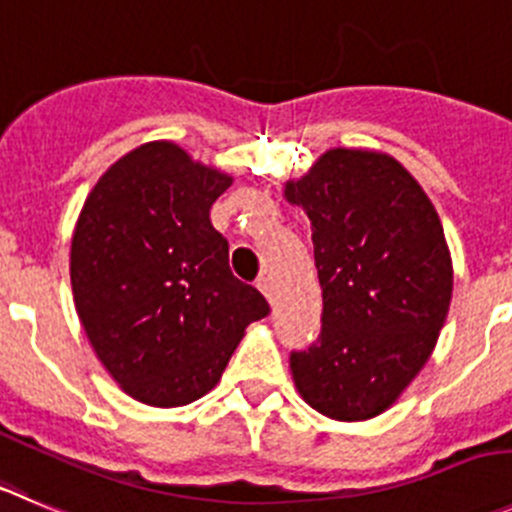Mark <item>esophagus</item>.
I'll return each mask as SVG.
<instances>
[{"instance_id": "1", "label": "esophagus", "mask_w": 512, "mask_h": 512, "mask_svg": "<svg viewBox=\"0 0 512 512\" xmlns=\"http://www.w3.org/2000/svg\"><path fill=\"white\" fill-rule=\"evenodd\" d=\"M257 288H260V293L265 295V298L272 303V295H275V288H272V280L267 278V275H262V278H257Z\"/></svg>"}]
</instances>
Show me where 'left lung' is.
<instances>
[{
    "mask_svg": "<svg viewBox=\"0 0 512 512\" xmlns=\"http://www.w3.org/2000/svg\"><path fill=\"white\" fill-rule=\"evenodd\" d=\"M288 202L313 224L321 336L290 353L300 396L341 422L389 409L427 364L447 321L452 260L432 202L386 154L333 148Z\"/></svg>",
    "mask_w": 512,
    "mask_h": 512,
    "instance_id": "obj_1",
    "label": "left lung"
}]
</instances>
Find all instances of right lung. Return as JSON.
<instances>
[{"label":"right lung","mask_w":512,"mask_h":512,"mask_svg":"<svg viewBox=\"0 0 512 512\" xmlns=\"http://www.w3.org/2000/svg\"><path fill=\"white\" fill-rule=\"evenodd\" d=\"M227 174L169 141L100 176L70 247L75 310L100 364L133 399L181 407L207 394L270 305L229 270L209 209Z\"/></svg>","instance_id":"add662e5"}]
</instances>
